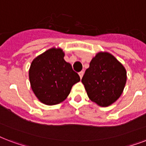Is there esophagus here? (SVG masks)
Here are the masks:
<instances>
[{
  "instance_id": "obj_1",
  "label": "esophagus",
  "mask_w": 146,
  "mask_h": 146,
  "mask_svg": "<svg viewBox=\"0 0 146 146\" xmlns=\"http://www.w3.org/2000/svg\"><path fill=\"white\" fill-rule=\"evenodd\" d=\"M78 74H79V76H80V78H82V77H83V75H84V72H82V71H81V72H79Z\"/></svg>"
}]
</instances>
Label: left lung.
Instances as JSON below:
<instances>
[{
	"mask_svg": "<svg viewBox=\"0 0 146 146\" xmlns=\"http://www.w3.org/2000/svg\"><path fill=\"white\" fill-rule=\"evenodd\" d=\"M81 82L90 100L100 107H108L123 93L126 71L113 55L100 52L92 58Z\"/></svg>",
	"mask_w": 146,
	"mask_h": 146,
	"instance_id": "obj_1",
	"label": "left lung"
}]
</instances>
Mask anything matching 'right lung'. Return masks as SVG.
Here are the masks:
<instances>
[{
  "label": "right lung",
  "mask_w": 146,
  "mask_h": 146,
  "mask_svg": "<svg viewBox=\"0 0 146 146\" xmlns=\"http://www.w3.org/2000/svg\"><path fill=\"white\" fill-rule=\"evenodd\" d=\"M62 48H52L35 58L29 78L33 93L46 105L60 104L67 98L72 86L80 81L78 74L64 59Z\"/></svg>",
  "instance_id": "obj_1"
}]
</instances>
